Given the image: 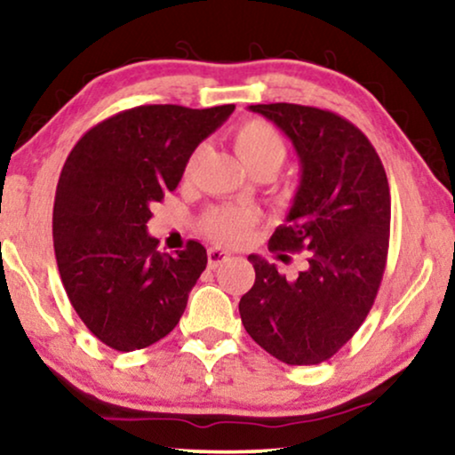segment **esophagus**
<instances>
[{
	"mask_svg": "<svg viewBox=\"0 0 455 455\" xmlns=\"http://www.w3.org/2000/svg\"><path fill=\"white\" fill-rule=\"evenodd\" d=\"M207 257H209V267H211V269H217V267H220L223 260L229 259V252L221 251V248H209Z\"/></svg>",
	"mask_w": 455,
	"mask_h": 455,
	"instance_id": "1",
	"label": "esophagus"
}]
</instances>
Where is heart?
Instances as JSON below:
<instances>
[{
	"instance_id": "obj_1",
	"label": "heart",
	"mask_w": 455,
	"mask_h": 455,
	"mask_svg": "<svg viewBox=\"0 0 455 455\" xmlns=\"http://www.w3.org/2000/svg\"><path fill=\"white\" fill-rule=\"evenodd\" d=\"M234 148L248 170L254 176L263 172H273L283 164L285 142L282 134L271 124L263 120L242 122L232 134ZM259 221V213L251 207L242 204H221V207L209 209L203 215L201 226L211 238L220 244H240L252 234Z\"/></svg>"
}]
</instances>
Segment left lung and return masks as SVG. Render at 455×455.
Returning <instances> with one entry per match:
<instances>
[{
  "instance_id": "left-lung-1",
  "label": "left lung",
  "mask_w": 455,
  "mask_h": 455,
  "mask_svg": "<svg viewBox=\"0 0 455 455\" xmlns=\"http://www.w3.org/2000/svg\"><path fill=\"white\" fill-rule=\"evenodd\" d=\"M288 134L302 178L271 252L307 251L285 279L251 254L254 285L240 298L248 335L285 364L325 363L352 339L375 304L389 248L391 196L371 140L333 111L294 103L251 105Z\"/></svg>"
}]
</instances>
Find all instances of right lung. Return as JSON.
I'll use <instances>...</instances> for the list:
<instances>
[{
    "label": "right lung",
    "mask_w": 455,
    "mask_h": 455,
    "mask_svg": "<svg viewBox=\"0 0 455 455\" xmlns=\"http://www.w3.org/2000/svg\"><path fill=\"white\" fill-rule=\"evenodd\" d=\"M232 111L139 105L99 122L68 155L53 203L55 260L74 310L105 346L142 350L178 325L207 251L190 240L161 252L147 223Z\"/></svg>",
    "instance_id": "right-lung-1"
}]
</instances>
